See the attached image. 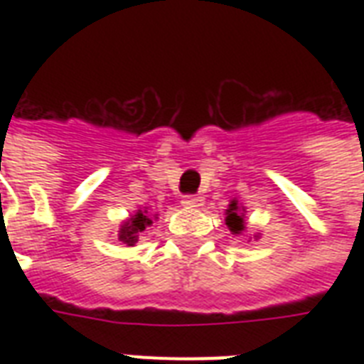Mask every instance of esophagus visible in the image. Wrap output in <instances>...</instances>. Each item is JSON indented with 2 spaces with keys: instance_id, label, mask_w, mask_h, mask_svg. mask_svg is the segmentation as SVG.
I'll return each instance as SVG.
<instances>
[{
  "instance_id": "esophagus-1",
  "label": "esophagus",
  "mask_w": 364,
  "mask_h": 364,
  "mask_svg": "<svg viewBox=\"0 0 364 364\" xmlns=\"http://www.w3.org/2000/svg\"><path fill=\"white\" fill-rule=\"evenodd\" d=\"M185 208H200V205L204 204V196H198V194H187V196H183L181 202Z\"/></svg>"
}]
</instances>
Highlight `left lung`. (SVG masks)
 I'll return each instance as SVG.
<instances>
[{"label":"left lung","instance_id":"obj_1","mask_svg":"<svg viewBox=\"0 0 364 364\" xmlns=\"http://www.w3.org/2000/svg\"><path fill=\"white\" fill-rule=\"evenodd\" d=\"M245 210H243L242 205L238 204V200H232L230 204H228V210H227V227L228 230L232 234H242L245 232V217H243ZM255 238H259V236H255Z\"/></svg>","mask_w":364,"mask_h":364}]
</instances>
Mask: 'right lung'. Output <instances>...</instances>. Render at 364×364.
Wrapping results in <instances>:
<instances>
[{"mask_svg":"<svg viewBox=\"0 0 364 364\" xmlns=\"http://www.w3.org/2000/svg\"><path fill=\"white\" fill-rule=\"evenodd\" d=\"M151 225H153V219L147 215V210H137L136 215H132L128 221L122 223L121 230H119V240L132 247L139 240V234L147 227H151Z\"/></svg>","mask_w":364,"mask_h":364,"instance_id":"obj_1","label":"right lung"}]
</instances>
